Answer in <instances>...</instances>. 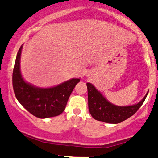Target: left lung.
<instances>
[{"instance_id": "left-lung-1", "label": "left lung", "mask_w": 158, "mask_h": 158, "mask_svg": "<svg viewBox=\"0 0 158 158\" xmlns=\"http://www.w3.org/2000/svg\"><path fill=\"white\" fill-rule=\"evenodd\" d=\"M87 88L88 108L92 117L97 120L113 124L123 122L134 115L144 102L148 93L137 104L123 107L110 103L90 83H87Z\"/></svg>"}]
</instances>
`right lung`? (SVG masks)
Returning a JSON list of instances; mask_svg holds the SVG:
<instances>
[{"mask_svg":"<svg viewBox=\"0 0 158 158\" xmlns=\"http://www.w3.org/2000/svg\"><path fill=\"white\" fill-rule=\"evenodd\" d=\"M21 46L12 73L14 93L23 108L38 118L56 117L64 111L70 94L79 79H72L58 86L50 88H35L23 79L20 71Z\"/></svg>","mask_w":158,"mask_h":158,"instance_id":"add662e5","label":"right lung"}]
</instances>
